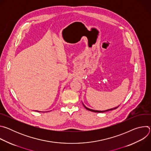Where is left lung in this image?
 I'll list each match as a JSON object with an SVG mask.
<instances>
[{
    "instance_id": "1",
    "label": "left lung",
    "mask_w": 151,
    "mask_h": 151,
    "mask_svg": "<svg viewBox=\"0 0 151 151\" xmlns=\"http://www.w3.org/2000/svg\"><path fill=\"white\" fill-rule=\"evenodd\" d=\"M82 104H83V103H82ZM83 106L85 107V108L86 109H87L88 111H91V112H97V113H100V112H107V111H112V110H114V109H116L117 107H119V106H117V107H114V108H112V109H107V110H105V111H96V110H93V109H90V108H88L87 107H86L83 104Z\"/></svg>"
}]
</instances>
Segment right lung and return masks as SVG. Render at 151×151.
<instances>
[{
	"label": "right lung",
	"mask_w": 151,
	"mask_h": 151,
	"mask_svg": "<svg viewBox=\"0 0 151 151\" xmlns=\"http://www.w3.org/2000/svg\"><path fill=\"white\" fill-rule=\"evenodd\" d=\"M37 112H39V111H37Z\"/></svg>",
	"instance_id": "add662e5"
}]
</instances>
